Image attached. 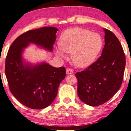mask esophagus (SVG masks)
Masks as SVG:
<instances>
[{"instance_id": "esophagus-1", "label": "esophagus", "mask_w": 131, "mask_h": 131, "mask_svg": "<svg viewBox=\"0 0 131 131\" xmlns=\"http://www.w3.org/2000/svg\"><path fill=\"white\" fill-rule=\"evenodd\" d=\"M73 73V70L72 69H70V68H67V69H66V73L67 74H72Z\"/></svg>"}]
</instances>
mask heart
Listing matches in <instances>:
<instances>
[{"label":"heart","instance_id":"1","mask_svg":"<svg viewBox=\"0 0 131 131\" xmlns=\"http://www.w3.org/2000/svg\"><path fill=\"white\" fill-rule=\"evenodd\" d=\"M59 46L55 49L61 58L65 52L71 53V59L74 65L85 67L92 64L101 50L102 40L99 34L81 28L69 29L59 37Z\"/></svg>","mask_w":131,"mask_h":131}]
</instances>
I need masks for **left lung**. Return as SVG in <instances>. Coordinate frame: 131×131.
<instances>
[{"instance_id":"obj_1","label":"left lung","mask_w":131,"mask_h":131,"mask_svg":"<svg viewBox=\"0 0 131 131\" xmlns=\"http://www.w3.org/2000/svg\"><path fill=\"white\" fill-rule=\"evenodd\" d=\"M105 46L96 61L77 72L78 94L85 104L102 105L117 92L122 85L126 65L121 43L110 30L104 29Z\"/></svg>"}]
</instances>
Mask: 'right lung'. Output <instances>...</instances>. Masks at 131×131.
<instances>
[{
	"label": "right lung",
	"instance_id": "add662e5",
	"mask_svg": "<svg viewBox=\"0 0 131 131\" xmlns=\"http://www.w3.org/2000/svg\"><path fill=\"white\" fill-rule=\"evenodd\" d=\"M57 31L54 27L28 30L15 40L6 55L5 74L9 90L20 103L31 109H43L53 102L66 77V69L46 63L25 64L21 52L29 43L52 51Z\"/></svg>",
	"mask_w": 131,
	"mask_h": 131
}]
</instances>
